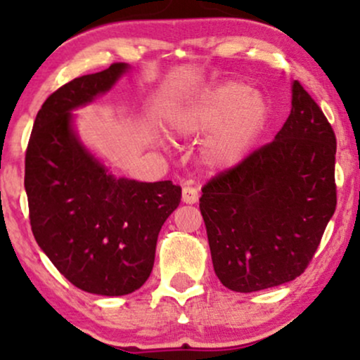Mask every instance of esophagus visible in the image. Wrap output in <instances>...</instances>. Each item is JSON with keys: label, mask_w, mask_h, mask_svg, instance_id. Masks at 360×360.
Returning a JSON list of instances; mask_svg holds the SVG:
<instances>
[{"label": "esophagus", "mask_w": 360, "mask_h": 360, "mask_svg": "<svg viewBox=\"0 0 360 360\" xmlns=\"http://www.w3.org/2000/svg\"><path fill=\"white\" fill-rule=\"evenodd\" d=\"M198 189L193 186H184L183 188V201L186 205H194L198 201Z\"/></svg>", "instance_id": "obj_1"}]
</instances>
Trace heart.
<instances>
[{
	"instance_id": "heart-1",
	"label": "heart",
	"mask_w": 360,
	"mask_h": 360,
	"mask_svg": "<svg viewBox=\"0 0 360 360\" xmlns=\"http://www.w3.org/2000/svg\"><path fill=\"white\" fill-rule=\"evenodd\" d=\"M167 122L184 139L212 131L205 142V160L225 171L238 166L249 154L267 122V105L247 84L225 81L179 103Z\"/></svg>"
}]
</instances>
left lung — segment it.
I'll use <instances>...</instances> for the list:
<instances>
[{
	"label": "left lung",
	"mask_w": 360,
	"mask_h": 360,
	"mask_svg": "<svg viewBox=\"0 0 360 360\" xmlns=\"http://www.w3.org/2000/svg\"><path fill=\"white\" fill-rule=\"evenodd\" d=\"M291 93L274 140L201 189L214 274L237 292L303 274L335 212V134L298 81Z\"/></svg>",
	"instance_id": "1"
}]
</instances>
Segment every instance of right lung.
Segmentation results:
<instances>
[{
	"instance_id": "right-lung-1",
	"label": "right lung",
	"mask_w": 360,
	"mask_h": 360,
	"mask_svg": "<svg viewBox=\"0 0 360 360\" xmlns=\"http://www.w3.org/2000/svg\"><path fill=\"white\" fill-rule=\"evenodd\" d=\"M128 71H105L53 91L37 113L25 154L32 232L57 271L86 292L123 296L150 276L164 221L181 203L171 181L115 177L81 143L72 110L88 105Z\"/></svg>"
}]
</instances>
